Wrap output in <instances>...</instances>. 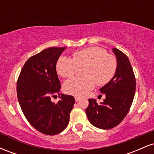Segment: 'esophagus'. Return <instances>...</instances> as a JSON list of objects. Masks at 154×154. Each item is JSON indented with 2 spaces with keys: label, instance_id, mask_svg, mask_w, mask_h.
Segmentation results:
<instances>
[{
  "label": "esophagus",
  "instance_id": "34e87169",
  "mask_svg": "<svg viewBox=\"0 0 154 154\" xmlns=\"http://www.w3.org/2000/svg\"><path fill=\"white\" fill-rule=\"evenodd\" d=\"M75 100L76 101H78V100L80 99V97L79 96H75Z\"/></svg>",
  "mask_w": 154,
  "mask_h": 154
}]
</instances>
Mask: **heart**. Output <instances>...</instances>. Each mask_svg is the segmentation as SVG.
Segmentation results:
<instances>
[{"mask_svg":"<svg viewBox=\"0 0 154 154\" xmlns=\"http://www.w3.org/2000/svg\"><path fill=\"white\" fill-rule=\"evenodd\" d=\"M117 61L112 55L108 54L100 47H89L77 51L72 59L61 56L56 63V72L61 77L73 76L77 68H82V78H72L66 81L63 90L73 95H83L93 89L95 83L98 86L106 85L116 72Z\"/></svg>","mask_w":154,"mask_h":154,"instance_id":"1","label":"heart"}]
</instances>
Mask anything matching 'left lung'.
Instances as JSON below:
<instances>
[{
    "instance_id": "left-lung-1",
    "label": "left lung",
    "mask_w": 154,
    "mask_h": 154,
    "mask_svg": "<svg viewBox=\"0 0 154 154\" xmlns=\"http://www.w3.org/2000/svg\"><path fill=\"white\" fill-rule=\"evenodd\" d=\"M112 51L117 66L110 82L100 88L106 98L100 104L93 98L88 99L89 105L85 111L90 122L103 130L114 128L122 121L130 110L135 93V77L128 56L117 48Z\"/></svg>"
}]
</instances>
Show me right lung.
<instances>
[{"label":"right lung","mask_w":154,"mask_h":154,"mask_svg":"<svg viewBox=\"0 0 154 154\" xmlns=\"http://www.w3.org/2000/svg\"><path fill=\"white\" fill-rule=\"evenodd\" d=\"M66 48H49L32 56L17 81V97L23 114L33 128L45 135H56L66 128L75 103L72 95L62 93L59 94L61 100L56 104L51 100L61 88L56 66Z\"/></svg>","instance_id":"add662e5"}]
</instances>
